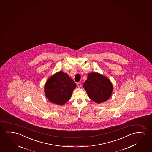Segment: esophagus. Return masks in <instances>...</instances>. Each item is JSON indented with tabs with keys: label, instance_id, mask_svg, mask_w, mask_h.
<instances>
[{
	"label": "esophagus",
	"instance_id": "1",
	"mask_svg": "<svg viewBox=\"0 0 152 152\" xmlns=\"http://www.w3.org/2000/svg\"><path fill=\"white\" fill-rule=\"evenodd\" d=\"M77 86L78 88H80L81 86V84L80 83H77Z\"/></svg>",
	"mask_w": 152,
	"mask_h": 152
}]
</instances>
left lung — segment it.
<instances>
[{
  "label": "left lung",
  "mask_w": 152,
  "mask_h": 152,
  "mask_svg": "<svg viewBox=\"0 0 152 152\" xmlns=\"http://www.w3.org/2000/svg\"><path fill=\"white\" fill-rule=\"evenodd\" d=\"M91 99L97 104L105 102L111 97L113 86L108 77L98 72H91L83 84Z\"/></svg>",
  "instance_id": "left-lung-1"
}]
</instances>
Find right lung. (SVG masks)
Returning a JSON list of instances; mask_svg holds the SVG:
<instances>
[{
  "label": "right lung",
  "instance_id": "add662e5",
  "mask_svg": "<svg viewBox=\"0 0 152 152\" xmlns=\"http://www.w3.org/2000/svg\"><path fill=\"white\" fill-rule=\"evenodd\" d=\"M76 86L67 73L60 71L47 80L44 86L45 96L52 103L64 105L71 99Z\"/></svg>",
  "mask_w": 152,
  "mask_h": 152
}]
</instances>
